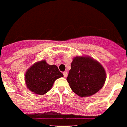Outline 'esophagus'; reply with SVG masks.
<instances>
[{
  "label": "esophagus",
  "mask_w": 127,
  "mask_h": 127,
  "mask_svg": "<svg viewBox=\"0 0 127 127\" xmlns=\"http://www.w3.org/2000/svg\"><path fill=\"white\" fill-rule=\"evenodd\" d=\"M64 78H66L67 76V71H64Z\"/></svg>",
  "instance_id": "34e87169"
}]
</instances>
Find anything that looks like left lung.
Returning a JSON list of instances; mask_svg holds the SVG:
<instances>
[{"label": "left lung", "instance_id": "1", "mask_svg": "<svg viewBox=\"0 0 127 127\" xmlns=\"http://www.w3.org/2000/svg\"><path fill=\"white\" fill-rule=\"evenodd\" d=\"M106 79L104 67L88 56L73 58L67 78L72 91L80 97L92 96L103 87Z\"/></svg>", "mask_w": 127, "mask_h": 127}]
</instances>
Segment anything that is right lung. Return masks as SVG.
Here are the masks:
<instances>
[{"mask_svg":"<svg viewBox=\"0 0 127 127\" xmlns=\"http://www.w3.org/2000/svg\"><path fill=\"white\" fill-rule=\"evenodd\" d=\"M64 75L56 65H49L45 60L33 64L25 74L27 88L38 95H43L49 91L54 82Z\"/></svg>","mask_w":127,"mask_h":127,"instance_id":"1","label":"right lung"}]
</instances>
